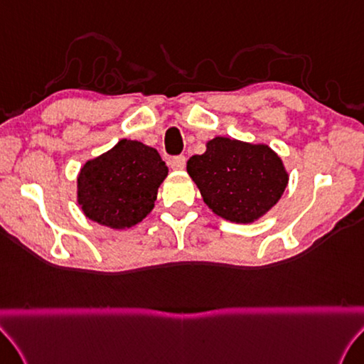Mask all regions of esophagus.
Listing matches in <instances>:
<instances>
[{
    "label": "esophagus",
    "mask_w": 364,
    "mask_h": 364,
    "mask_svg": "<svg viewBox=\"0 0 364 364\" xmlns=\"http://www.w3.org/2000/svg\"><path fill=\"white\" fill-rule=\"evenodd\" d=\"M186 166V158L184 156H175V158L170 159V167L173 170H183Z\"/></svg>",
    "instance_id": "obj_1"
}]
</instances>
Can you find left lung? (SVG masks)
I'll list each match as a JSON object with an SVG mask.
<instances>
[{"mask_svg":"<svg viewBox=\"0 0 364 364\" xmlns=\"http://www.w3.org/2000/svg\"><path fill=\"white\" fill-rule=\"evenodd\" d=\"M188 173L208 208L237 224L268 213L289 183L282 159L268 145L229 137L210 140L203 154L188 161Z\"/></svg>","mask_w":364,"mask_h":364,"instance_id":"obj_1","label":"left lung"}]
</instances>
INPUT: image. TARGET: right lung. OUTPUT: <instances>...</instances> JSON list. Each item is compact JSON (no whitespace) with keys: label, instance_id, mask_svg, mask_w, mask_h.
<instances>
[{"label":"right lung","instance_id":"1","mask_svg":"<svg viewBox=\"0 0 364 364\" xmlns=\"http://www.w3.org/2000/svg\"><path fill=\"white\" fill-rule=\"evenodd\" d=\"M168 168L154 148L137 140H119L88 161L77 176V202L95 223L123 230L153 210Z\"/></svg>","mask_w":364,"mask_h":364}]
</instances>
